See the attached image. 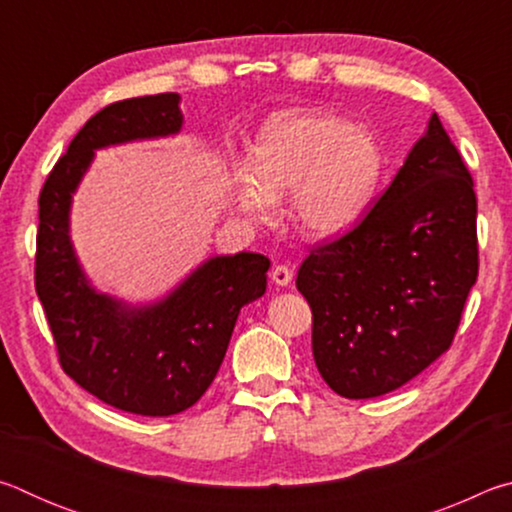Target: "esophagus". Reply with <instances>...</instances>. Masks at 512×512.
I'll list each match as a JSON object with an SVG mask.
<instances>
[{
    "instance_id": "34e87169",
    "label": "esophagus",
    "mask_w": 512,
    "mask_h": 512,
    "mask_svg": "<svg viewBox=\"0 0 512 512\" xmlns=\"http://www.w3.org/2000/svg\"><path fill=\"white\" fill-rule=\"evenodd\" d=\"M271 280L277 284V287H287V284H291L293 280V271L287 264H277L271 271Z\"/></svg>"
}]
</instances>
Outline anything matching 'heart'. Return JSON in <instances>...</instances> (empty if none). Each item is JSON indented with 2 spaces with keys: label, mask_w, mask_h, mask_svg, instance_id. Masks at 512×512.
<instances>
[{
  "label": "heart",
  "mask_w": 512,
  "mask_h": 512,
  "mask_svg": "<svg viewBox=\"0 0 512 512\" xmlns=\"http://www.w3.org/2000/svg\"><path fill=\"white\" fill-rule=\"evenodd\" d=\"M384 155L366 126L327 112L280 110L259 128L250 164L235 171L239 203L268 221L293 196V219L314 237L341 235L375 196Z\"/></svg>",
  "instance_id": "heart-1"
}]
</instances>
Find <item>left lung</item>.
<instances>
[{
  "label": "left lung",
  "instance_id": "obj_1",
  "mask_svg": "<svg viewBox=\"0 0 512 512\" xmlns=\"http://www.w3.org/2000/svg\"><path fill=\"white\" fill-rule=\"evenodd\" d=\"M476 275L474 180L431 115L368 214L300 266L320 377L348 400L404 386L449 350Z\"/></svg>",
  "mask_w": 512,
  "mask_h": 512
}]
</instances>
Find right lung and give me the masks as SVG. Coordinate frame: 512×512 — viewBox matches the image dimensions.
I'll return each mask as SVG.
<instances>
[{
    "label": "right lung",
    "mask_w": 512,
    "mask_h": 512,
    "mask_svg": "<svg viewBox=\"0 0 512 512\" xmlns=\"http://www.w3.org/2000/svg\"><path fill=\"white\" fill-rule=\"evenodd\" d=\"M176 92L110 103L85 121L38 198L36 293L69 377L119 411L164 418L194 406L228 350L239 311L264 296L271 262L257 253L207 259L149 307L94 291L69 241V205L97 149L180 131Z\"/></svg>",
    "instance_id": "1"
}]
</instances>
